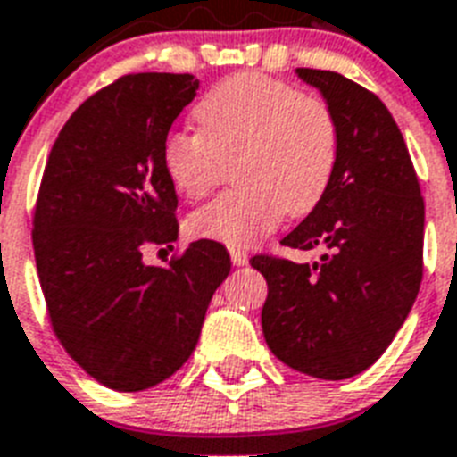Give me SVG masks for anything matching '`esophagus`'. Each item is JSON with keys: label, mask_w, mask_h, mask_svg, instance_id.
Wrapping results in <instances>:
<instances>
[{"label": "esophagus", "mask_w": 457, "mask_h": 457, "mask_svg": "<svg viewBox=\"0 0 457 457\" xmlns=\"http://www.w3.org/2000/svg\"><path fill=\"white\" fill-rule=\"evenodd\" d=\"M229 258H232V262L235 265H246L248 262V253L244 251V248H229Z\"/></svg>", "instance_id": "esophagus-1"}]
</instances>
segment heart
Returning a JSON list of instances; mask_svg holds the SVG:
<instances>
[{
	"label": "heart",
	"mask_w": 457,
	"mask_h": 457,
	"mask_svg": "<svg viewBox=\"0 0 457 457\" xmlns=\"http://www.w3.org/2000/svg\"><path fill=\"white\" fill-rule=\"evenodd\" d=\"M196 133L173 131L162 143V169L185 199H202L232 164L237 190L196 209V239L251 246L284 216L305 218L331 187L337 124L324 100L288 81L241 72L206 91L192 110Z\"/></svg>",
	"instance_id": "obj_1"
}]
</instances>
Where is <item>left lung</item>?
I'll list each match as a JSON object with an SVG mask.
<instances>
[{
    "label": "left lung",
    "instance_id": "1",
    "mask_svg": "<svg viewBox=\"0 0 457 457\" xmlns=\"http://www.w3.org/2000/svg\"><path fill=\"white\" fill-rule=\"evenodd\" d=\"M295 72L331 107L337 164L321 204L281 244L321 255H255L251 267L267 281L261 321L274 357L312 378L345 380L380 359L413 307L425 202L383 100L331 70Z\"/></svg>",
    "mask_w": 457,
    "mask_h": 457
}]
</instances>
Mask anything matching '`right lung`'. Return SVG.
Segmentation results:
<instances>
[{
    "mask_svg": "<svg viewBox=\"0 0 457 457\" xmlns=\"http://www.w3.org/2000/svg\"><path fill=\"white\" fill-rule=\"evenodd\" d=\"M196 88L192 74L120 77L74 110L44 169L32 246L48 317L70 357L117 392L154 387L190 359L232 267L209 239L169 267L143 262L147 244L178 239L162 143Z\"/></svg>",
    "mask_w": 457,
    "mask_h": 457,
    "instance_id": "right-lung-1",
    "label": "right lung"
}]
</instances>
